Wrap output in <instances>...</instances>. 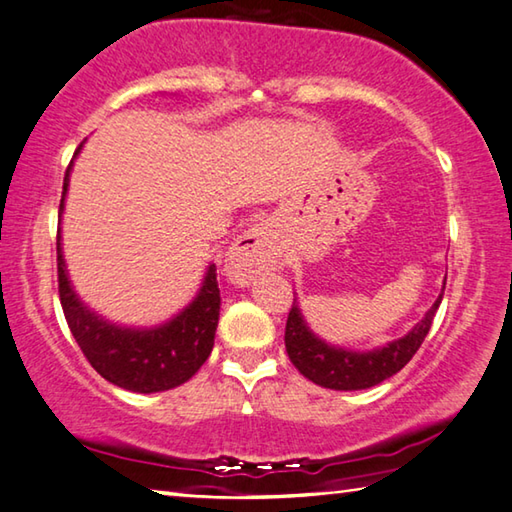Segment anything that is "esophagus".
<instances>
[{
  "instance_id": "34e87169",
  "label": "esophagus",
  "mask_w": 512,
  "mask_h": 512,
  "mask_svg": "<svg viewBox=\"0 0 512 512\" xmlns=\"http://www.w3.org/2000/svg\"><path fill=\"white\" fill-rule=\"evenodd\" d=\"M275 262V246L273 237L264 225H253L248 232H244L235 244H232L228 257H225V271H228L230 280L237 284H246L248 280L264 271V268L273 266Z\"/></svg>"
}]
</instances>
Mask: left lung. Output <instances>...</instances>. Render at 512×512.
Listing matches in <instances>:
<instances>
[{"label":"left lung","instance_id":"1","mask_svg":"<svg viewBox=\"0 0 512 512\" xmlns=\"http://www.w3.org/2000/svg\"><path fill=\"white\" fill-rule=\"evenodd\" d=\"M440 300H443V293L409 334L375 352H350L332 348V345L316 339L309 332L305 320H302L296 300H293L287 318V332H284V345H287V354L293 366L314 384L332 388V391H361V388L377 386L384 379L393 377L395 372H400L413 359L424 336L429 334L431 320L436 316Z\"/></svg>","mask_w":512,"mask_h":512}]
</instances>
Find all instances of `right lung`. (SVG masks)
I'll return each instance as SVG.
<instances>
[{
	"instance_id": "add662e5",
	"label": "right lung",
	"mask_w": 512,
	"mask_h": 512,
	"mask_svg": "<svg viewBox=\"0 0 512 512\" xmlns=\"http://www.w3.org/2000/svg\"><path fill=\"white\" fill-rule=\"evenodd\" d=\"M81 151V146L76 153ZM74 153V155H76ZM69 169L63 180V212ZM58 250V296L63 314L85 359L110 384L133 393H160L192 379L214 348L219 325L221 293L216 284V266L207 268L205 282L192 305L155 329H124L94 316L69 287L63 253Z\"/></svg>"
}]
</instances>
